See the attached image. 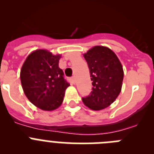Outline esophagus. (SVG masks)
Listing matches in <instances>:
<instances>
[{"mask_svg":"<svg viewBox=\"0 0 154 154\" xmlns=\"http://www.w3.org/2000/svg\"><path fill=\"white\" fill-rule=\"evenodd\" d=\"M71 81L72 82L73 84H75V77H72V78H71Z\"/></svg>","mask_w":154,"mask_h":154,"instance_id":"esophagus-1","label":"esophagus"}]
</instances>
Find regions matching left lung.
Listing matches in <instances>:
<instances>
[{
    "instance_id": "left-lung-1",
    "label": "left lung",
    "mask_w": 154,
    "mask_h": 154,
    "mask_svg": "<svg viewBox=\"0 0 154 154\" xmlns=\"http://www.w3.org/2000/svg\"><path fill=\"white\" fill-rule=\"evenodd\" d=\"M83 56L89 65L93 87L90 96L82 98V102L90 109H104L121 92L124 75L122 64L114 51L106 46H94Z\"/></svg>"
}]
</instances>
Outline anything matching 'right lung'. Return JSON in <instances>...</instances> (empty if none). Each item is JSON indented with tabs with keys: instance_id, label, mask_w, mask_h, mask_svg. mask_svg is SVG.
I'll list each match as a JSON object with an SVG mask.
<instances>
[{
	"instance_id": "add662e5",
	"label": "right lung",
	"mask_w": 154,
	"mask_h": 154,
	"mask_svg": "<svg viewBox=\"0 0 154 154\" xmlns=\"http://www.w3.org/2000/svg\"><path fill=\"white\" fill-rule=\"evenodd\" d=\"M61 57L46 49H37L28 55L21 67L20 78L25 96L45 111L60 106L69 86L63 78V71L58 67Z\"/></svg>"
}]
</instances>
